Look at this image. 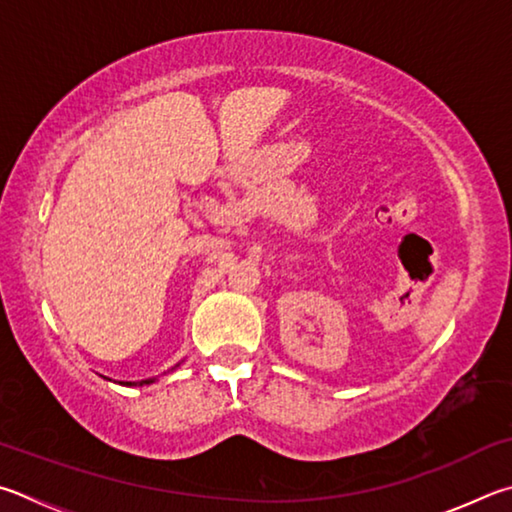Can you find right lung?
I'll use <instances>...</instances> for the list:
<instances>
[{
  "instance_id": "1",
  "label": "right lung",
  "mask_w": 512,
  "mask_h": 512,
  "mask_svg": "<svg viewBox=\"0 0 512 512\" xmlns=\"http://www.w3.org/2000/svg\"><path fill=\"white\" fill-rule=\"evenodd\" d=\"M177 366H179V364H175L173 369L166 371V373H173V371L177 369ZM166 373H164V375H166ZM157 380H159V378H148V380H139V382H128V387H143V384H152V382H157Z\"/></svg>"
}]
</instances>
